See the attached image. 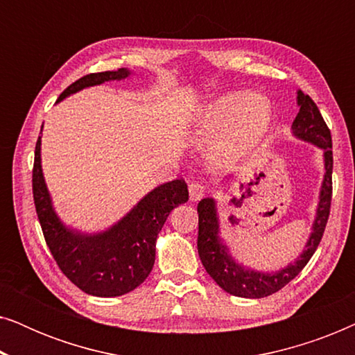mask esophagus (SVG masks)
Segmentation results:
<instances>
[{"label":"esophagus","instance_id":"obj_1","mask_svg":"<svg viewBox=\"0 0 355 355\" xmlns=\"http://www.w3.org/2000/svg\"><path fill=\"white\" fill-rule=\"evenodd\" d=\"M189 196H191V200H200V198L205 196V186L198 181H192L189 184Z\"/></svg>","mask_w":355,"mask_h":355}]
</instances>
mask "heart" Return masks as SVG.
<instances>
[{
	"label": "heart",
	"mask_w": 355,
	"mask_h": 355,
	"mask_svg": "<svg viewBox=\"0 0 355 355\" xmlns=\"http://www.w3.org/2000/svg\"><path fill=\"white\" fill-rule=\"evenodd\" d=\"M270 121L271 103L266 96L231 92L208 105L198 124L205 135H216L225 130L221 142L213 150V159L227 163L254 148L268 130Z\"/></svg>",
	"instance_id": "b5f03b06"
}]
</instances>
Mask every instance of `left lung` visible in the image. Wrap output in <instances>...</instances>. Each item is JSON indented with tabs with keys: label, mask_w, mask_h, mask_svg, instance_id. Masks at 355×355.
Returning <instances> with one entry per match:
<instances>
[{
	"label": "left lung",
	"mask_w": 355,
	"mask_h": 355,
	"mask_svg": "<svg viewBox=\"0 0 355 355\" xmlns=\"http://www.w3.org/2000/svg\"><path fill=\"white\" fill-rule=\"evenodd\" d=\"M297 105L300 106L297 116L293 123V134L297 139L310 142L317 147L323 148L324 157V178L320 191V202L315 216L312 234L307 241L305 249L294 263L286 268L275 271V273H260L245 268L236 263L234 259L227 252V247L223 244L218 232H220V221L216 215V205L213 198H203L198 202V239L197 249L207 273L216 281V284L226 293L237 297L260 299L278 293L286 284L291 283L304 266L309 263L312 255L322 241L324 227H327L329 208H331V193H333V144L331 132H329L327 123H324L318 106L309 95L297 92Z\"/></svg>",
	"instance_id": "left-lung-1"
}]
</instances>
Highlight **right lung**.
<instances>
[{"label":"right lung","instance_id":"right-lung-1","mask_svg":"<svg viewBox=\"0 0 355 355\" xmlns=\"http://www.w3.org/2000/svg\"><path fill=\"white\" fill-rule=\"evenodd\" d=\"M129 74L128 69L87 74L67 87L58 101L85 87L121 80ZM40 144L38 137L32 171L33 202L46 245L60 270L77 288L96 297H116L134 291L153 268L155 244L169 213L189 200L186 181L176 179L153 189L108 231L82 234L62 225L53 210L42 173Z\"/></svg>","mask_w":355,"mask_h":355}]
</instances>
